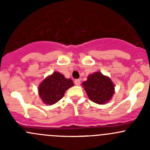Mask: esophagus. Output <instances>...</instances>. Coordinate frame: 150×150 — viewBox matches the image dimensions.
Segmentation results:
<instances>
[{
	"mask_svg": "<svg viewBox=\"0 0 150 150\" xmlns=\"http://www.w3.org/2000/svg\"><path fill=\"white\" fill-rule=\"evenodd\" d=\"M75 84L76 85V86H79V85L81 84V81H80L79 79L75 80Z\"/></svg>",
	"mask_w": 150,
	"mask_h": 150,
	"instance_id": "esophagus-1",
	"label": "esophagus"
}]
</instances>
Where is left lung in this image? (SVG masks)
<instances>
[{
    "label": "left lung",
    "instance_id": "1",
    "mask_svg": "<svg viewBox=\"0 0 150 150\" xmlns=\"http://www.w3.org/2000/svg\"><path fill=\"white\" fill-rule=\"evenodd\" d=\"M85 91L92 102L99 104L108 102L115 93V86L109 77L100 72L91 74L83 83Z\"/></svg>",
    "mask_w": 150,
    "mask_h": 150
}]
</instances>
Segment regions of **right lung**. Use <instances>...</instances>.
Wrapping results in <instances>:
<instances>
[{"instance_id": "obj_1", "label": "right lung", "mask_w": 150, "mask_h": 150, "mask_svg": "<svg viewBox=\"0 0 150 150\" xmlns=\"http://www.w3.org/2000/svg\"><path fill=\"white\" fill-rule=\"evenodd\" d=\"M73 86L72 80L65 78L60 72H54L39 85L38 94L43 103L52 105L59 102L66 91Z\"/></svg>"}]
</instances>
